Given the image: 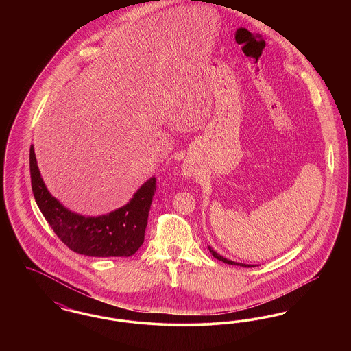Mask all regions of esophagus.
Returning a JSON list of instances; mask_svg holds the SVG:
<instances>
[{"label":"esophagus","instance_id":"esophagus-1","mask_svg":"<svg viewBox=\"0 0 351 351\" xmlns=\"http://www.w3.org/2000/svg\"><path fill=\"white\" fill-rule=\"evenodd\" d=\"M183 173L188 178V176H192V173H193V171H192V168H191V166L189 165H184L183 166Z\"/></svg>","mask_w":351,"mask_h":351}]
</instances>
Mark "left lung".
Returning a JSON list of instances; mask_svg holds the SVG:
<instances>
[{
    "label": "left lung",
    "instance_id": "left-lung-1",
    "mask_svg": "<svg viewBox=\"0 0 351 351\" xmlns=\"http://www.w3.org/2000/svg\"><path fill=\"white\" fill-rule=\"evenodd\" d=\"M208 249L210 251V254L218 259V261H221V262H223V263H228V265H235V266H242V267H251V265H245V263H237V262H233V261H229V259H226V258H223V256H221L219 254H217L216 251L213 250L210 246H208Z\"/></svg>",
    "mask_w": 351,
    "mask_h": 351
}]
</instances>
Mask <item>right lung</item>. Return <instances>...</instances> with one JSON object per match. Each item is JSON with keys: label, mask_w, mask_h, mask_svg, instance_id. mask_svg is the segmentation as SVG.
<instances>
[{"label": "right lung", "mask_w": 351, "mask_h": 351, "mask_svg": "<svg viewBox=\"0 0 351 351\" xmlns=\"http://www.w3.org/2000/svg\"><path fill=\"white\" fill-rule=\"evenodd\" d=\"M32 188L36 205L51 229L69 249L86 256H130L145 241L156 179L152 176L122 208L97 217L73 213L56 200L40 176L34 146L30 147Z\"/></svg>", "instance_id": "add662e5"}]
</instances>
